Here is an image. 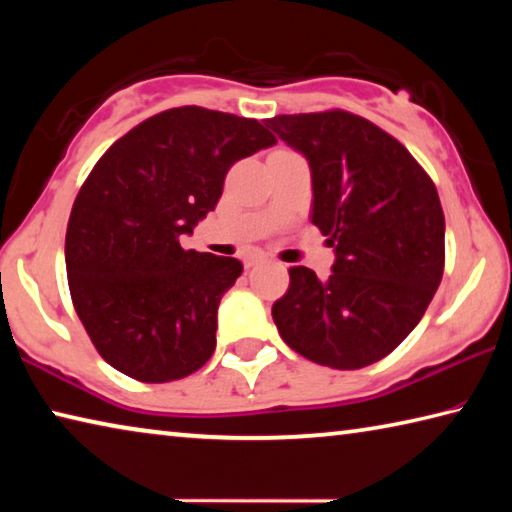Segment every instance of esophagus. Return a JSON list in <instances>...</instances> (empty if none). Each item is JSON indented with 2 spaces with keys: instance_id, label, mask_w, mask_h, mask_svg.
I'll use <instances>...</instances> for the list:
<instances>
[{
  "instance_id": "esophagus-1",
  "label": "esophagus",
  "mask_w": 512,
  "mask_h": 512,
  "mask_svg": "<svg viewBox=\"0 0 512 512\" xmlns=\"http://www.w3.org/2000/svg\"><path fill=\"white\" fill-rule=\"evenodd\" d=\"M262 262H266V257L264 255H248V257H244V266L246 268H253V266H257V264H262Z\"/></svg>"
}]
</instances>
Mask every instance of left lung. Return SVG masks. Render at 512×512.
Instances as JSON below:
<instances>
[{
    "label": "left lung",
    "mask_w": 512,
    "mask_h": 512,
    "mask_svg": "<svg viewBox=\"0 0 512 512\" xmlns=\"http://www.w3.org/2000/svg\"><path fill=\"white\" fill-rule=\"evenodd\" d=\"M311 169L318 225L334 266L318 280L289 268L273 305L277 332L302 357L357 370L391 354L427 311L445 268V214L413 155L372 121L345 110L266 119Z\"/></svg>",
    "instance_id": "8db88e82"
}]
</instances>
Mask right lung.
Returning a JSON list of instances; mask_svg holds the SVG:
<instances>
[{"label": "right lung", "mask_w": 512, "mask_h": 512, "mask_svg": "<svg viewBox=\"0 0 512 512\" xmlns=\"http://www.w3.org/2000/svg\"><path fill=\"white\" fill-rule=\"evenodd\" d=\"M277 140L257 119L171 108L128 131L76 196L65 266L76 314L112 368L146 384L212 357L216 311L244 271L180 246L219 203L228 169Z\"/></svg>", "instance_id": "add662e5"}]
</instances>
